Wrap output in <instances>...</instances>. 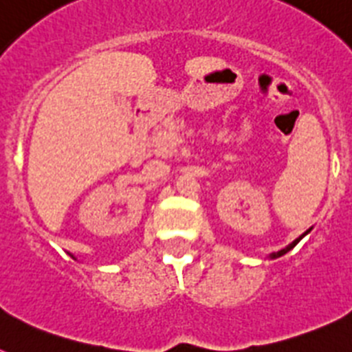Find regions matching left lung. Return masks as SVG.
I'll return each instance as SVG.
<instances>
[{
	"label": "left lung",
	"mask_w": 352,
	"mask_h": 352,
	"mask_svg": "<svg viewBox=\"0 0 352 352\" xmlns=\"http://www.w3.org/2000/svg\"><path fill=\"white\" fill-rule=\"evenodd\" d=\"M303 236H305V234H303ZM303 236H300V238H298V239H294V241H292V243L289 245V247H285L284 250H280V252H276V254H273L272 257H280V256H284V254H287V252L291 250V248H294V247H296V243H298V241H300L301 238H303Z\"/></svg>",
	"instance_id": "obj_1"
}]
</instances>
